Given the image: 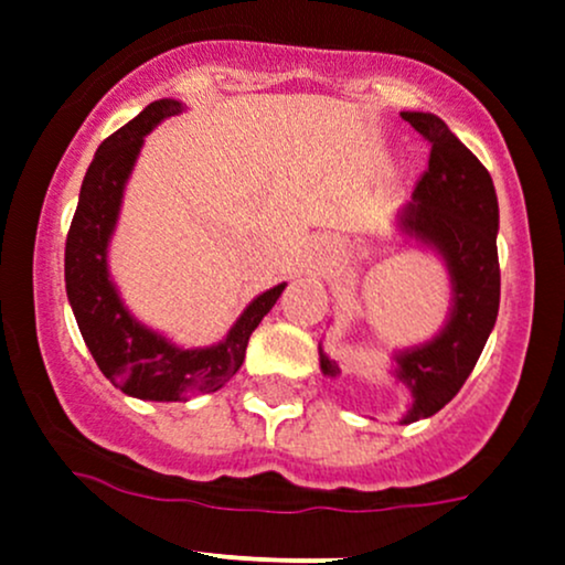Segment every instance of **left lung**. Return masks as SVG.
<instances>
[{"instance_id":"1","label":"left lung","mask_w":565,"mask_h":565,"mask_svg":"<svg viewBox=\"0 0 565 565\" xmlns=\"http://www.w3.org/2000/svg\"><path fill=\"white\" fill-rule=\"evenodd\" d=\"M412 124L430 142L427 170L414 189V200L397 213V227L444 259L452 284V308L436 338L395 352V376L412 392L403 425L441 412L471 376L501 302L498 267V198L484 164L449 132L433 113L406 110ZM324 376L341 373L335 360L319 347Z\"/></svg>"}]
</instances>
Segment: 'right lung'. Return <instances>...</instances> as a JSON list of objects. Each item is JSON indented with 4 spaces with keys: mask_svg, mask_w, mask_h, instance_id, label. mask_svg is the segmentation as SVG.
I'll return each mask as SVG.
<instances>
[{
    "mask_svg": "<svg viewBox=\"0 0 565 565\" xmlns=\"http://www.w3.org/2000/svg\"><path fill=\"white\" fill-rule=\"evenodd\" d=\"M178 99H157L127 127L113 132L94 153L83 178L78 207L64 246V281L83 341L99 371L127 395L140 401H186L216 392L235 376L246 358L252 332L276 306L287 284L254 298L227 338L205 349H181L129 313L108 273V243L121 211L124 186L146 135L164 118L181 113Z\"/></svg>",
    "mask_w": 565,
    "mask_h": 565,
    "instance_id": "right-lung-1",
    "label": "right lung"
}]
</instances>
